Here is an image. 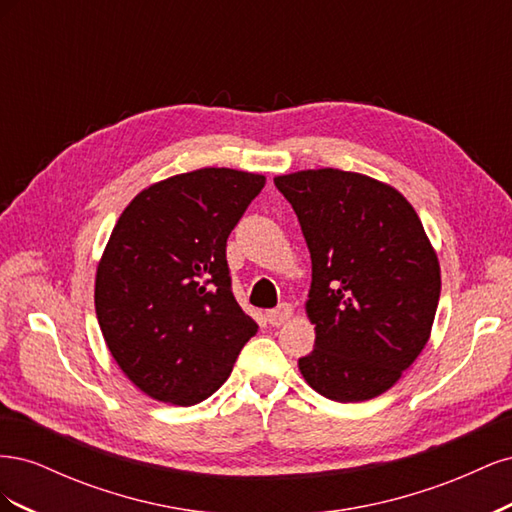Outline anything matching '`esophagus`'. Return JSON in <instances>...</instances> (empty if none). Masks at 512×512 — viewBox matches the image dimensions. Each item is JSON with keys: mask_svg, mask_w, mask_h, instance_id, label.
<instances>
[{"mask_svg": "<svg viewBox=\"0 0 512 512\" xmlns=\"http://www.w3.org/2000/svg\"><path fill=\"white\" fill-rule=\"evenodd\" d=\"M292 314H294L292 305L290 303H282L280 307L269 309L267 320H269V324H273V327H282V324H286L292 318Z\"/></svg>", "mask_w": 512, "mask_h": 512, "instance_id": "1", "label": "esophagus"}]
</instances>
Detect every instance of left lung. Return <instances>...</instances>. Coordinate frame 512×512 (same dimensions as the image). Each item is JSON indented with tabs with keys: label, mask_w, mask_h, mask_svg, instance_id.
<instances>
[{
	"label": "left lung",
	"mask_w": 512,
	"mask_h": 512,
	"mask_svg": "<svg viewBox=\"0 0 512 512\" xmlns=\"http://www.w3.org/2000/svg\"><path fill=\"white\" fill-rule=\"evenodd\" d=\"M312 256L305 314L316 346L299 371L322 397L354 404L386 393L431 337L440 260L393 185L339 168L277 175Z\"/></svg>",
	"instance_id": "obj_1"
}]
</instances>
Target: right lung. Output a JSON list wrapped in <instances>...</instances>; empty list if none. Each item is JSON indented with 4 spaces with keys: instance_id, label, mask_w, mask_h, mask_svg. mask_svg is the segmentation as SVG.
I'll return each instance as SVG.
<instances>
[{
    "instance_id": "obj_1",
    "label": "right lung",
    "mask_w": 512,
    "mask_h": 512,
    "mask_svg": "<svg viewBox=\"0 0 512 512\" xmlns=\"http://www.w3.org/2000/svg\"><path fill=\"white\" fill-rule=\"evenodd\" d=\"M265 183L198 168L147 185L119 215L98 262L96 316L119 369L151 399L200 404L256 335L230 290L226 239Z\"/></svg>"
}]
</instances>
